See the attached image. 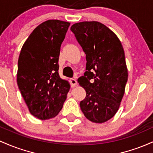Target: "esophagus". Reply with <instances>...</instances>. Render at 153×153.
Returning <instances> with one entry per match:
<instances>
[{
	"label": "esophagus",
	"instance_id": "esophagus-1",
	"mask_svg": "<svg viewBox=\"0 0 153 153\" xmlns=\"http://www.w3.org/2000/svg\"><path fill=\"white\" fill-rule=\"evenodd\" d=\"M70 83H71V86L72 87H76L77 85V81L76 79H70Z\"/></svg>",
	"mask_w": 153,
	"mask_h": 153
}]
</instances>
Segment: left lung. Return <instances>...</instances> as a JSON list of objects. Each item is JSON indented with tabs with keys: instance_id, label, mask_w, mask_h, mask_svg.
Masks as SVG:
<instances>
[{
	"instance_id": "left-lung-1",
	"label": "left lung",
	"mask_w": 153,
	"mask_h": 153,
	"mask_svg": "<svg viewBox=\"0 0 153 153\" xmlns=\"http://www.w3.org/2000/svg\"><path fill=\"white\" fill-rule=\"evenodd\" d=\"M71 30L86 54V70L78 79L86 91L80 108L86 118L104 123L118 111L125 92L128 69L117 35L98 22L75 23Z\"/></svg>"
}]
</instances>
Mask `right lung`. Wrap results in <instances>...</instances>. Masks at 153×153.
I'll list each match as a JSON object with an SVG mask.
<instances>
[{"mask_svg": "<svg viewBox=\"0 0 153 153\" xmlns=\"http://www.w3.org/2000/svg\"><path fill=\"white\" fill-rule=\"evenodd\" d=\"M70 23L48 20L32 31L18 60L17 85L30 114L41 120L54 118L62 109L69 91L58 74L61 45Z\"/></svg>", "mask_w": 153, "mask_h": 153, "instance_id": "1", "label": "right lung"}]
</instances>
